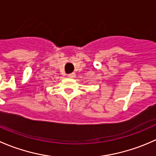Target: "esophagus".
Instances as JSON below:
<instances>
[{"instance_id":"esophagus-1","label":"esophagus","mask_w":156,"mask_h":156,"mask_svg":"<svg viewBox=\"0 0 156 156\" xmlns=\"http://www.w3.org/2000/svg\"><path fill=\"white\" fill-rule=\"evenodd\" d=\"M68 76L70 78H75V76H76V74H75V72H73V73H71V74H68Z\"/></svg>"}]
</instances>
